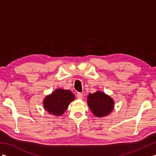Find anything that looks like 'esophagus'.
Wrapping results in <instances>:
<instances>
[{"instance_id": "34e87169", "label": "esophagus", "mask_w": 156, "mask_h": 156, "mask_svg": "<svg viewBox=\"0 0 156 156\" xmlns=\"http://www.w3.org/2000/svg\"><path fill=\"white\" fill-rule=\"evenodd\" d=\"M76 96L78 99H82V98H83V95L81 93H78Z\"/></svg>"}]
</instances>
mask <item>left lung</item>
Returning a JSON list of instances; mask_svg holds the SVG:
<instances>
[{
	"instance_id": "left-lung-1",
	"label": "left lung",
	"mask_w": 156,
	"mask_h": 156,
	"mask_svg": "<svg viewBox=\"0 0 156 156\" xmlns=\"http://www.w3.org/2000/svg\"><path fill=\"white\" fill-rule=\"evenodd\" d=\"M87 99V105L91 113L97 117H106L114 109L113 99L101 91L89 94Z\"/></svg>"
}]
</instances>
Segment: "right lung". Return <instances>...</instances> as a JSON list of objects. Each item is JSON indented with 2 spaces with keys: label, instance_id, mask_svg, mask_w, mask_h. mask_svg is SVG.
Wrapping results in <instances>:
<instances>
[{
  "label": "right lung",
  "instance_id": "right-lung-1",
  "mask_svg": "<svg viewBox=\"0 0 156 156\" xmlns=\"http://www.w3.org/2000/svg\"><path fill=\"white\" fill-rule=\"evenodd\" d=\"M75 99V95L69 90L58 88L43 99L44 109L53 116L60 117L67 109L70 103Z\"/></svg>",
  "mask_w": 156,
  "mask_h": 156
}]
</instances>
